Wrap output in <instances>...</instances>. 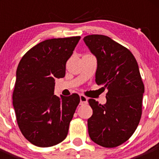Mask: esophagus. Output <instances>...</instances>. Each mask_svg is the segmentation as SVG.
I'll return each instance as SVG.
<instances>
[{
  "label": "esophagus",
  "mask_w": 159,
  "mask_h": 159,
  "mask_svg": "<svg viewBox=\"0 0 159 159\" xmlns=\"http://www.w3.org/2000/svg\"><path fill=\"white\" fill-rule=\"evenodd\" d=\"M87 102V98L84 95H80V103L81 105H83V104H86Z\"/></svg>",
  "instance_id": "obj_1"
}]
</instances>
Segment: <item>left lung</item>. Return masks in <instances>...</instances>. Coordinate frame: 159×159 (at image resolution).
Listing matches in <instances>:
<instances>
[{
    "label": "left lung",
    "instance_id": "left-lung-1",
    "mask_svg": "<svg viewBox=\"0 0 159 159\" xmlns=\"http://www.w3.org/2000/svg\"><path fill=\"white\" fill-rule=\"evenodd\" d=\"M83 39L97 60L96 83L107 90L105 105L88 100L93 109L89 135L102 147H118L130 138L141 117L144 86L138 63L129 49L108 36L94 34Z\"/></svg>",
    "mask_w": 159,
    "mask_h": 159
}]
</instances>
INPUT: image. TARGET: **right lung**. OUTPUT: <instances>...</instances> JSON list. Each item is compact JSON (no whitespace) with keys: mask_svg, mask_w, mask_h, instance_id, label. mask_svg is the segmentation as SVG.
Masks as SVG:
<instances>
[{"mask_svg":"<svg viewBox=\"0 0 159 159\" xmlns=\"http://www.w3.org/2000/svg\"><path fill=\"white\" fill-rule=\"evenodd\" d=\"M81 36L51 39L39 43L20 61L12 94L16 120L25 138L48 147L66 138L80 97L54 94L56 78H63L66 63Z\"/></svg>","mask_w":159,"mask_h":159,"instance_id":"1","label":"right lung"}]
</instances>
